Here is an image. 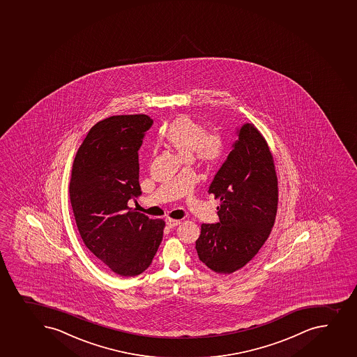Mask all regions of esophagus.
<instances>
[{"instance_id":"obj_1","label":"esophagus","mask_w":357,"mask_h":357,"mask_svg":"<svg viewBox=\"0 0 357 357\" xmlns=\"http://www.w3.org/2000/svg\"><path fill=\"white\" fill-rule=\"evenodd\" d=\"M181 220H173V219H167L166 220V225L169 228H174V227L179 226L181 225Z\"/></svg>"}]
</instances>
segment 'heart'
<instances>
[{"label": "heart", "instance_id": "heart-1", "mask_svg": "<svg viewBox=\"0 0 357 357\" xmlns=\"http://www.w3.org/2000/svg\"><path fill=\"white\" fill-rule=\"evenodd\" d=\"M162 137L185 159L192 157L205 164H214L223 153V141L218 134H205V129L188 116H179L162 131Z\"/></svg>", "mask_w": 357, "mask_h": 357}]
</instances>
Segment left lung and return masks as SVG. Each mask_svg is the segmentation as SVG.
Listing matches in <instances>:
<instances>
[{"instance_id": "1", "label": "left lung", "mask_w": 357, "mask_h": 357, "mask_svg": "<svg viewBox=\"0 0 357 357\" xmlns=\"http://www.w3.org/2000/svg\"><path fill=\"white\" fill-rule=\"evenodd\" d=\"M236 138L209 195L221 200L218 223H202L195 241L199 259L218 273L243 268L264 244L275 223L278 188L275 164L254 124L236 128Z\"/></svg>"}]
</instances>
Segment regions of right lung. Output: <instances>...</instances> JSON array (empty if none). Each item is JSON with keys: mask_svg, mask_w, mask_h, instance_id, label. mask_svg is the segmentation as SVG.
<instances>
[{"mask_svg": "<svg viewBox=\"0 0 357 357\" xmlns=\"http://www.w3.org/2000/svg\"><path fill=\"white\" fill-rule=\"evenodd\" d=\"M152 124L148 115L101 121L82 142L72 169L70 199L80 236L122 277L141 275L150 266L165 226L128 206L141 195L138 150Z\"/></svg>", "mask_w": 357, "mask_h": 357, "instance_id": "1", "label": "right lung"}]
</instances>
